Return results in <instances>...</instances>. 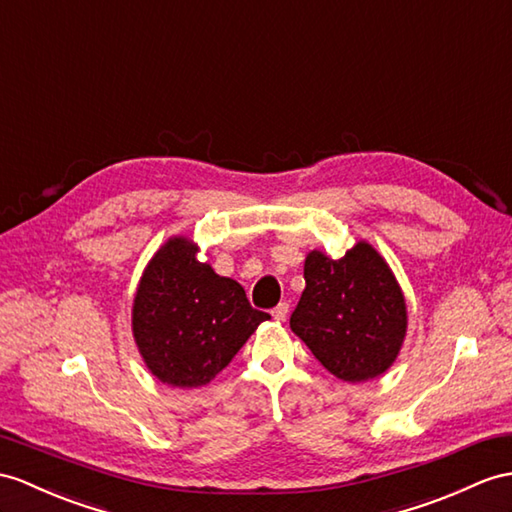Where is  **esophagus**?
Returning a JSON list of instances; mask_svg holds the SVG:
<instances>
[{
	"label": "esophagus",
	"mask_w": 512,
	"mask_h": 512,
	"mask_svg": "<svg viewBox=\"0 0 512 512\" xmlns=\"http://www.w3.org/2000/svg\"><path fill=\"white\" fill-rule=\"evenodd\" d=\"M271 315H273V319H276V321H284V319H286V315H289V304H286V302H280L276 308L271 310Z\"/></svg>",
	"instance_id": "34e87169"
}]
</instances>
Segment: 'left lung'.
<instances>
[{
  "mask_svg": "<svg viewBox=\"0 0 512 512\" xmlns=\"http://www.w3.org/2000/svg\"><path fill=\"white\" fill-rule=\"evenodd\" d=\"M304 280L291 330L319 363L352 384L389 371L406 339L408 310L378 249L358 241L341 258L313 249L304 260Z\"/></svg>",
  "mask_w": 512,
  "mask_h": 512,
  "instance_id": "8db88e82",
  "label": "left lung"
}]
</instances>
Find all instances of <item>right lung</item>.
<instances>
[{
    "label": "right lung",
    "instance_id": "right-lung-1",
    "mask_svg": "<svg viewBox=\"0 0 512 512\" xmlns=\"http://www.w3.org/2000/svg\"><path fill=\"white\" fill-rule=\"evenodd\" d=\"M197 254L189 236H169L149 258L132 302V334L145 367L176 389L208 384L271 319L249 306L239 282Z\"/></svg>",
    "mask_w": 512,
    "mask_h": 512
}]
</instances>
